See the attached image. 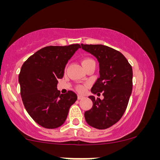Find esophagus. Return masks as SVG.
<instances>
[{"label": "esophagus", "mask_w": 160, "mask_h": 160, "mask_svg": "<svg viewBox=\"0 0 160 160\" xmlns=\"http://www.w3.org/2000/svg\"><path fill=\"white\" fill-rule=\"evenodd\" d=\"M83 98H84V97L82 96V95H80V94H79L78 96H77V99L78 100H82V99H83Z\"/></svg>", "instance_id": "34e87169"}]
</instances>
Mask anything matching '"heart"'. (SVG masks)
<instances>
[{"label":"heart","instance_id":"heart-1","mask_svg":"<svg viewBox=\"0 0 160 160\" xmlns=\"http://www.w3.org/2000/svg\"><path fill=\"white\" fill-rule=\"evenodd\" d=\"M92 60H93V59H90V58H84V59H82V62H81L82 65H83V66H85L86 64H88V62H90V61H92ZM77 90H78L80 92H83V91H84L85 88L83 86H79L78 88H77Z\"/></svg>","mask_w":160,"mask_h":160}]
</instances>
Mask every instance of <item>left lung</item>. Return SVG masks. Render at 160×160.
Instances as JSON below:
<instances>
[{
	"instance_id": "1",
	"label": "left lung",
	"mask_w": 160,
	"mask_h": 160,
	"mask_svg": "<svg viewBox=\"0 0 160 160\" xmlns=\"http://www.w3.org/2000/svg\"><path fill=\"white\" fill-rule=\"evenodd\" d=\"M84 51L93 55L99 62L100 77L91 92L104 99L89 96L93 101L85 111L87 123L98 129H106L118 122L125 113L132 90V68L126 58L117 50L104 45H83Z\"/></svg>"
}]
</instances>
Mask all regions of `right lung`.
I'll return each mask as SVG.
<instances>
[{"instance_id": "add662e5", "label": "right lung", "mask_w": 160, "mask_h": 160, "mask_svg": "<svg viewBox=\"0 0 160 160\" xmlns=\"http://www.w3.org/2000/svg\"><path fill=\"white\" fill-rule=\"evenodd\" d=\"M80 48L79 44L46 46L31 56L18 76L21 96L27 112L46 128H56L65 122L77 95L69 90L60 94L58 80L63 77L68 60Z\"/></svg>"}]
</instances>
